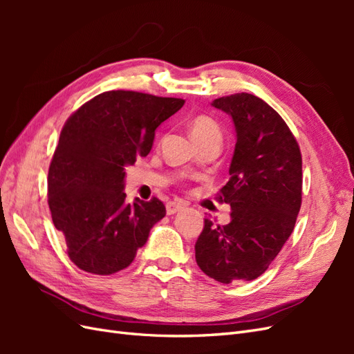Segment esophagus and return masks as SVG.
<instances>
[{"mask_svg": "<svg viewBox=\"0 0 354 354\" xmlns=\"http://www.w3.org/2000/svg\"><path fill=\"white\" fill-rule=\"evenodd\" d=\"M183 208H185V203L169 201V202L167 203V214H168V216H173V214L181 211Z\"/></svg>", "mask_w": 354, "mask_h": 354, "instance_id": "34e87169", "label": "esophagus"}]
</instances>
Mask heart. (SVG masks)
<instances>
[{"label": "heart", "instance_id": "1", "mask_svg": "<svg viewBox=\"0 0 354 354\" xmlns=\"http://www.w3.org/2000/svg\"><path fill=\"white\" fill-rule=\"evenodd\" d=\"M190 133L198 145L203 142H221L220 125L207 115H199L190 122Z\"/></svg>", "mask_w": 354, "mask_h": 354}]
</instances>
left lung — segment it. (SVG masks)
Instances as JSON below:
<instances>
[{"label":"left lung","mask_w":354,"mask_h":354,"mask_svg":"<svg viewBox=\"0 0 354 354\" xmlns=\"http://www.w3.org/2000/svg\"><path fill=\"white\" fill-rule=\"evenodd\" d=\"M236 131L230 178L218 199L230 205V223L203 220L195 245L199 269L221 283L261 276L291 236L301 207L303 162L295 137L281 115L254 94L216 99Z\"/></svg>","instance_id":"left-lung-1"}]
</instances>
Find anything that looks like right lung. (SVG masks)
Masks as SVG:
<instances>
[{
    "instance_id": "1",
    "label": "right lung",
    "mask_w": 354,
    "mask_h": 354,
    "mask_svg": "<svg viewBox=\"0 0 354 354\" xmlns=\"http://www.w3.org/2000/svg\"><path fill=\"white\" fill-rule=\"evenodd\" d=\"M183 104V99L113 90L69 116L48 169V207L81 270L125 269L165 217L158 198L125 202V167L151 152L156 128Z\"/></svg>"
}]
</instances>
